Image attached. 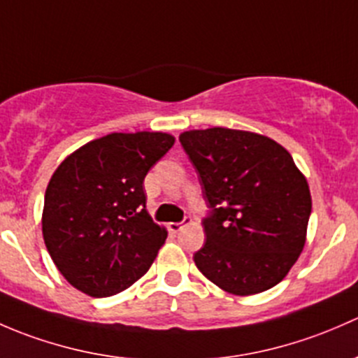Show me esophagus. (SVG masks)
<instances>
[{
    "mask_svg": "<svg viewBox=\"0 0 358 358\" xmlns=\"http://www.w3.org/2000/svg\"><path fill=\"white\" fill-rule=\"evenodd\" d=\"M184 224H187V219L184 220V222H171V224H169V229H171L172 233H179V231L182 229Z\"/></svg>",
    "mask_w": 358,
    "mask_h": 358,
    "instance_id": "34e87169",
    "label": "esophagus"
}]
</instances>
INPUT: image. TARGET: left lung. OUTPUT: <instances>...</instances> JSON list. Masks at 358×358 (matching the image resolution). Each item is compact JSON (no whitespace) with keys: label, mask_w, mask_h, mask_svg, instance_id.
<instances>
[{"label":"left lung","mask_w":358,"mask_h":358,"mask_svg":"<svg viewBox=\"0 0 358 358\" xmlns=\"http://www.w3.org/2000/svg\"><path fill=\"white\" fill-rule=\"evenodd\" d=\"M210 213L194 264L227 293L248 296L285 279L305 246L310 189L293 157L267 136L212 127L179 136Z\"/></svg>","instance_id":"obj_1"}]
</instances>
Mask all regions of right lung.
Listing matches in <instances>:
<instances>
[{
	"instance_id": "1",
	"label": "right lung",
	"mask_w": 358,
	"mask_h": 358,
	"mask_svg": "<svg viewBox=\"0 0 358 358\" xmlns=\"http://www.w3.org/2000/svg\"><path fill=\"white\" fill-rule=\"evenodd\" d=\"M172 145L165 132H113L58 165L44 194L43 238L73 288L105 298L146 274L167 231L146 212L143 180Z\"/></svg>"
}]
</instances>
